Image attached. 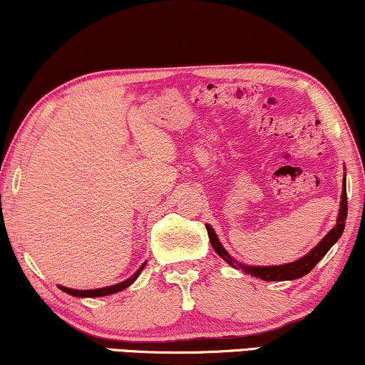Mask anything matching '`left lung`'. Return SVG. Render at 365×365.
<instances>
[{"label": "left lung", "mask_w": 365, "mask_h": 365, "mask_svg": "<svg viewBox=\"0 0 365 365\" xmlns=\"http://www.w3.org/2000/svg\"><path fill=\"white\" fill-rule=\"evenodd\" d=\"M346 217H347V192H346V178H344V191H342V199H341V209H339V217L336 227H332L326 237L322 239L321 242L317 244L316 247L312 249L311 252L306 254V256L297 259L291 264H282V266H267V267H252V266H244V264H239L237 261L229 256L226 249L222 247V244L219 242L216 232L212 231L211 226H206L209 241H211V246L214 251H216L219 256H221L227 264H231L232 267H241L244 272L251 274L254 277L262 279V281H291V279H297L306 276L316 267V264L321 261V259L326 256L329 249L334 246V242H337V239L341 237L344 231V226H346Z\"/></svg>", "instance_id": "obj_1"}]
</instances>
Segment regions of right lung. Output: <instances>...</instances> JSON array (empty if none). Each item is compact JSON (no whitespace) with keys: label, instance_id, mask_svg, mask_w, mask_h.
Returning a JSON list of instances; mask_svg holds the SVG:
<instances>
[{"label":"right lung","instance_id":"1","mask_svg":"<svg viewBox=\"0 0 365 365\" xmlns=\"http://www.w3.org/2000/svg\"><path fill=\"white\" fill-rule=\"evenodd\" d=\"M146 266V264H143L141 267L138 269V272L134 274L133 277L126 279L124 282H119L116 286H109V287H103V289H93V291H78V289H69V287H59L61 291H64L66 294H71L74 297H101V296H109V294H114V292H119L123 291V289H126L128 286H131V284L136 281V277L139 276V272L143 271V267Z\"/></svg>","mask_w":365,"mask_h":365}]
</instances>
